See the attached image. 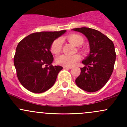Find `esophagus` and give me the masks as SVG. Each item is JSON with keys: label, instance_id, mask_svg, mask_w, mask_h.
Segmentation results:
<instances>
[{"label": "esophagus", "instance_id": "esophagus-1", "mask_svg": "<svg viewBox=\"0 0 127 127\" xmlns=\"http://www.w3.org/2000/svg\"><path fill=\"white\" fill-rule=\"evenodd\" d=\"M64 69H72L71 67H67V66H63Z\"/></svg>", "mask_w": 127, "mask_h": 127}]
</instances>
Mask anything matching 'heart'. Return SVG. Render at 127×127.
<instances>
[{
	"label": "heart",
	"mask_w": 127,
	"mask_h": 127,
	"mask_svg": "<svg viewBox=\"0 0 127 127\" xmlns=\"http://www.w3.org/2000/svg\"><path fill=\"white\" fill-rule=\"evenodd\" d=\"M67 39L74 45L79 47L84 43V39L79 34H72L67 35ZM62 48V40L61 39H57L53 42L50 47V50L53 54H57L61 52ZM80 59L79 55H61L56 57V61L58 64L64 66H72Z\"/></svg>",
	"instance_id": "1"
}]
</instances>
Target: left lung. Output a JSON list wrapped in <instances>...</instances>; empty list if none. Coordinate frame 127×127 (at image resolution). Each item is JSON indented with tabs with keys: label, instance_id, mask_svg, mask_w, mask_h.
Here are the masks:
<instances>
[{
	"label": "left lung",
	"instance_id": "1",
	"mask_svg": "<svg viewBox=\"0 0 127 127\" xmlns=\"http://www.w3.org/2000/svg\"><path fill=\"white\" fill-rule=\"evenodd\" d=\"M72 30L82 33L89 42L90 53L82 61L85 65L75 79V84L88 92H95L103 88L109 79L116 58L114 45L110 40L95 29L88 28Z\"/></svg>",
	"mask_w": 127,
	"mask_h": 127
}]
</instances>
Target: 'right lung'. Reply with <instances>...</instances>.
Returning a JSON list of instances; mask_svg holds the SVG:
<instances>
[{
	"label": "right lung",
	"instance_id": "right-lung-1",
	"mask_svg": "<svg viewBox=\"0 0 127 127\" xmlns=\"http://www.w3.org/2000/svg\"><path fill=\"white\" fill-rule=\"evenodd\" d=\"M66 31L32 33L19 42L14 65L19 81L28 90L43 93L55 84L63 67L52 64L53 56L50 47L53 41Z\"/></svg>",
	"mask_w": 127,
	"mask_h": 127
}]
</instances>
